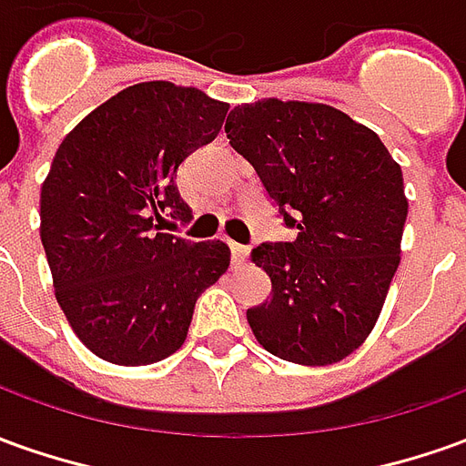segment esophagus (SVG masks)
<instances>
[{"label":"esophagus","mask_w":466,"mask_h":466,"mask_svg":"<svg viewBox=\"0 0 466 466\" xmlns=\"http://www.w3.org/2000/svg\"><path fill=\"white\" fill-rule=\"evenodd\" d=\"M229 249H232V262L234 265H244L247 262V257H249V249L242 247V244L229 242Z\"/></svg>","instance_id":"esophagus-1"}]
</instances>
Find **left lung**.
Here are the masks:
<instances>
[{"instance_id": "8db88e82", "label": "left lung", "mask_w": 466, "mask_h": 466, "mask_svg": "<svg viewBox=\"0 0 466 466\" xmlns=\"http://www.w3.org/2000/svg\"><path fill=\"white\" fill-rule=\"evenodd\" d=\"M224 131L298 229L252 252L272 279V298L247 310L257 343L300 366L343 360L373 330L401 262V166L369 126L325 103H242Z\"/></svg>"}]
</instances>
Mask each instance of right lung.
I'll use <instances>...</instances> for the list:
<instances>
[{
    "instance_id": "right-lung-1",
    "label": "right lung",
    "mask_w": 466,
    "mask_h": 466,
    "mask_svg": "<svg viewBox=\"0 0 466 466\" xmlns=\"http://www.w3.org/2000/svg\"><path fill=\"white\" fill-rule=\"evenodd\" d=\"M229 103L151 80L126 87L67 133L40 191L55 298L83 346L116 366L184 346L194 305L229 269V247L161 232L191 219L177 171L217 138Z\"/></svg>"
}]
</instances>
